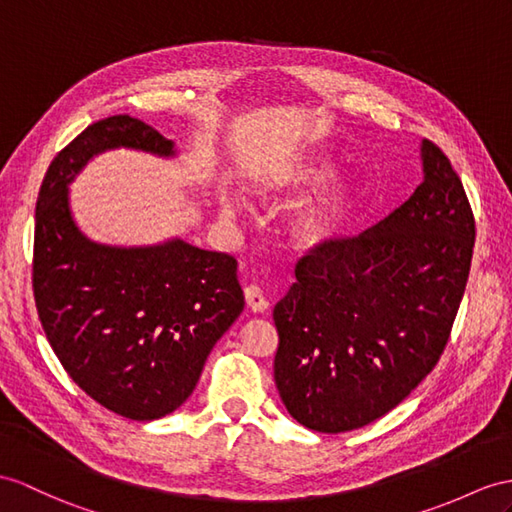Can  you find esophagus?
<instances>
[{
	"mask_svg": "<svg viewBox=\"0 0 512 512\" xmlns=\"http://www.w3.org/2000/svg\"><path fill=\"white\" fill-rule=\"evenodd\" d=\"M245 302H247V308L252 310V313H265V310L269 308L265 293L254 284H249L245 289Z\"/></svg>",
	"mask_w": 512,
	"mask_h": 512,
	"instance_id": "esophagus-1",
	"label": "esophagus"
}]
</instances>
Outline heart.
<instances>
[{
	"label": "heart",
	"mask_w": 512,
	"mask_h": 512,
	"mask_svg": "<svg viewBox=\"0 0 512 512\" xmlns=\"http://www.w3.org/2000/svg\"><path fill=\"white\" fill-rule=\"evenodd\" d=\"M334 165L328 160H308L293 167L282 176L258 178L252 184V191L258 197L271 199L280 193H297L308 186H315L332 176ZM358 202V189L350 180H332L323 189L310 197L289 219V241L299 252H313L323 245H328L334 236H339L347 217ZM241 208V199L236 193L219 195V210L223 217H236Z\"/></svg>",
	"instance_id": "b5f03b06"
}]
</instances>
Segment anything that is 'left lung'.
Wrapping results in <instances>:
<instances>
[{
    "label": "left lung",
    "mask_w": 512,
    "mask_h": 512,
    "mask_svg": "<svg viewBox=\"0 0 512 512\" xmlns=\"http://www.w3.org/2000/svg\"><path fill=\"white\" fill-rule=\"evenodd\" d=\"M423 180L365 234L302 258L273 308V378L289 415L350 432L389 413L439 363L469 278L476 221L452 162L421 141Z\"/></svg>",
    "instance_id": "left-lung-1"
}]
</instances>
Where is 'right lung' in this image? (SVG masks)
Instances as JSON below:
<instances>
[{
	"label": "right lung",
	"mask_w": 512,
	"mask_h": 512,
	"mask_svg": "<svg viewBox=\"0 0 512 512\" xmlns=\"http://www.w3.org/2000/svg\"><path fill=\"white\" fill-rule=\"evenodd\" d=\"M115 149L171 160L178 147L130 115L86 128L49 165L34 230V299L47 341L71 380L126 419L180 408L215 343L245 308L236 260L182 236L152 245L91 239L69 186Z\"/></svg>",
	"instance_id": "right-lung-1"
}]
</instances>
